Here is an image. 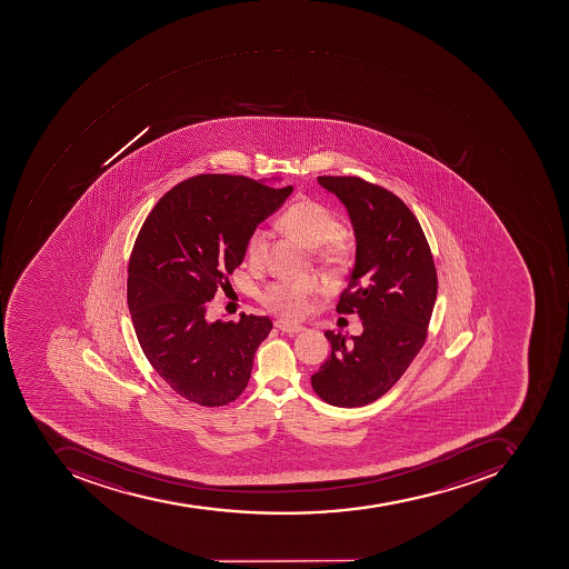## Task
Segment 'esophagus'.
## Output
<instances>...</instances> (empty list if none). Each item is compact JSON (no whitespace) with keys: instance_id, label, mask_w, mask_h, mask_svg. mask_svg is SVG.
I'll use <instances>...</instances> for the list:
<instances>
[{"instance_id":"1","label":"esophagus","mask_w":569,"mask_h":569,"mask_svg":"<svg viewBox=\"0 0 569 569\" xmlns=\"http://www.w3.org/2000/svg\"><path fill=\"white\" fill-rule=\"evenodd\" d=\"M274 327L286 333H299L305 330V327L302 326H295V323H287V321L282 320L274 321Z\"/></svg>"}]
</instances>
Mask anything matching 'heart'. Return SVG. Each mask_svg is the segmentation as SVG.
<instances>
[{"mask_svg": "<svg viewBox=\"0 0 569 569\" xmlns=\"http://www.w3.org/2000/svg\"><path fill=\"white\" fill-rule=\"evenodd\" d=\"M283 230L301 240L308 248H318V261L332 271H342L351 263L353 246L339 236L341 223L332 209L317 200L302 199L283 212ZM268 249V231L254 228L246 242V256L252 264L263 263ZM320 289L315 277H299L295 280H279L264 289L261 302L271 313L283 320H298L310 308L311 298Z\"/></svg>", "mask_w": 569, "mask_h": 569, "instance_id": "1", "label": "heart"}]
</instances>
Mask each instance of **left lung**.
<instances>
[{
	"label": "left lung",
	"instance_id": "obj_1",
	"mask_svg": "<svg viewBox=\"0 0 569 569\" xmlns=\"http://www.w3.org/2000/svg\"><path fill=\"white\" fill-rule=\"evenodd\" d=\"M353 224L357 254L339 313H357L363 332L327 330L332 351L311 376L321 400L363 407L388 392L428 338L438 279L419 221L400 197L357 177H318Z\"/></svg>",
	"mask_w": 569,
	"mask_h": 569
}]
</instances>
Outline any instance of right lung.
Masks as SVG:
<instances>
[{
  "label": "right lung",
  "instance_id": "obj_1",
  "mask_svg": "<svg viewBox=\"0 0 569 569\" xmlns=\"http://www.w3.org/2000/svg\"><path fill=\"white\" fill-rule=\"evenodd\" d=\"M292 187L199 174L159 199L138 233L128 267V306L147 360L169 388L202 407H223L248 386L268 317L206 318V302L246 256L249 233Z\"/></svg>",
  "mask_w": 569,
  "mask_h": 569
}]
</instances>
